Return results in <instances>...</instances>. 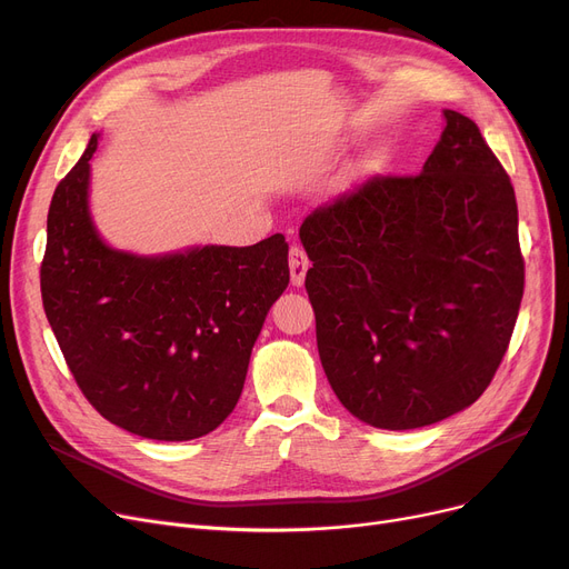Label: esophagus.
<instances>
[{"label": "esophagus", "mask_w": 569, "mask_h": 569, "mask_svg": "<svg viewBox=\"0 0 569 569\" xmlns=\"http://www.w3.org/2000/svg\"><path fill=\"white\" fill-rule=\"evenodd\" d=\"M288 264H290V281L292 286H302L305 277H307V269L311 267L307 251L300 244H292L288 251Z\"/></svg>", "instance_id": "34e87169"}]
</instances>
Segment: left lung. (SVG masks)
<instances>
[{
	"label": "left lung",
	"mask_w": 569,
	"mask_h": 569,
	"mask_svg": "<svg viewBox=\"0 0 569 569\" xmlns=\"http://www.w3.org/2000/svg\"><path fill=\"white\" fill-rule=\"evenodd\" d=\"M417 174H376L300 228L320 362L371 427L436 425L477 399L523 297L515 187L480 129L445 110Z\"/></svg>",
	"instance_id": "8db88e82"
}]
</instances>
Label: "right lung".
<instances>
[{"label": "right lung", "mask_w": 569, "mask_h": 569, "mask_svg": "<svg viewBox=\"0 0 569 569\" xmlns=\"http://www.w3.org/2000/svg\"><path fill=\"white\" fill-rule=\"evenodd\" d=\"M48 209L41 297L84 399L152 440L214 431L242 395L264 316L290 281L288 244L196 247L157 258L110 249L89 217V159Z\"/></svg>", "instance_id": "right-lung-1"}]
</instances>
